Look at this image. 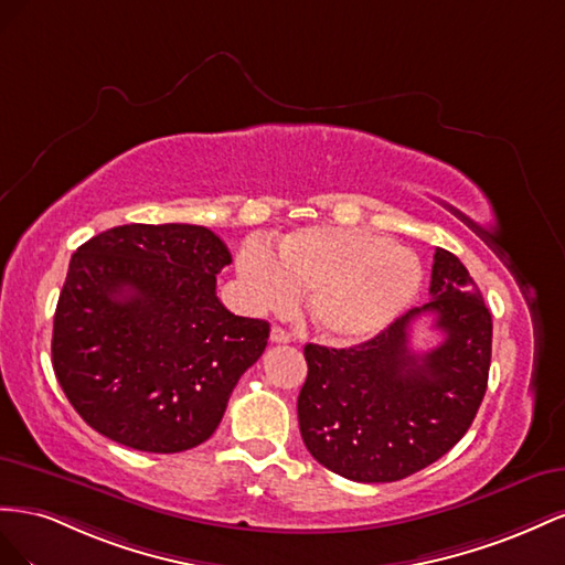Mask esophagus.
<instances>
[{"label":"esophagus","mask_w":565,"mask_h":565,"mask_svg":"<svg viewBox=\"0 0 565 565\" xmlns=\"http://www.w3.org/2000/svg\"><path fill=\"white\" fill-rule=\"evenodd\" d=\"M269 341L271 343H291V333H288L286 329H281V327H271Z\"/></svg>","instance_id":"esophagus-1"}]
</instances>
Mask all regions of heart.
Listing matches in <instances>:
<instances>
[{
    "mask_svg": "<svg viewBox=\"0 0 565 565\" xmlns=\"http://www.w3.org/2000/svg\"><path fill=\"white\" fill-rule=\"evenodd\" d=\"M241 291L257 310L291 302L308 291L317 331L352 343L376 335L409 308L422 286L418 257L374 232L315 224L286 234L277 253L250 238L238 248Z\"/></svg>",
    "mask_w": 565,
    "mask_h": 565,
    "instance_id": "b5f03b06",
    "label": "heart"
}]
</instances>
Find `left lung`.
I'll return each instance as SVG.
<instances>
[{
  "label": "left lung",
  "mask_w": 565,
  "mask_h": 565,
  "mask_svg": "<svg viewBox=\"0 0 565 565\" xmlns=\"http://www.w3.org/2000/svg\"><path fill=\"white\" fill-rule=\"evenodd\" d=\"M430 302L352 348L305 345L298 395L305 447L329 471L393 482L447 455L469 430L488 391L492 315L459 257L435 250ZM434 315L444 343L408 348L411 324Z\"/></svg>",
  "instance_id": "obj_1"
}]
</instances>
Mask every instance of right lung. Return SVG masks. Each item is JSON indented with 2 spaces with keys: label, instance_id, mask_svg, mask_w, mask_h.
<instances>
[{
  "label": "right lung",
  "instance_id": "right-lung-1",
  "mask_svg": "<svg viewBox=\"0 0 565 565\" xmlns=\"http://www.w3.org/2000/svg\"><path fill=\"white\" fill-rule=\"evenodd\" d=\"M232 263L199 224H122L71 257L58 296L52 364L85 422L139 452L205 443L232 391L265 352V319L220 302Z\"/></svg>",
  "mask_w": 565,
  "mask_h": 565
}]
</instances>
